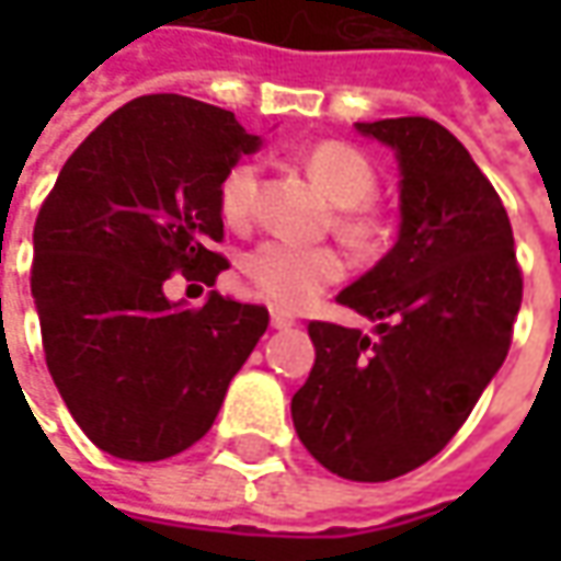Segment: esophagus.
Returning a JSON list of instances; mask_svg holds the SVG:
<instances>
[{
    "label": "esophagus",
    "instance_id": "34e87169",
    "mask_svg": "<svg viewBox=\"0 0 561 561\" xmlns=\"http://www.w3.org/2000/svg\"><path fill=\"white\" fill-rule=\"evenodd\" d=\"M296 324V318L290 312H284V309H271V328L274 331H287Z\"/></svg>",
    "mask_w": 561,
    "mask_h": 561
}]
</instances>
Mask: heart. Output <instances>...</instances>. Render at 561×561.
I'll return each instance as SVG.
<instances>
[{
    "label": "heart",
    "mask_w": 561,
    "mask_h": 561,
    "mask_svg": "<svg viewBox=\"0 0 561 561\" xmlns=\"http://www.w3.org/2000/svg\"><path fill=\"white\" fill-rule=\"evenodd\" d=\"M306 168H309L314 184L324 190V196L340 205L336 225L343 230V237L353 243H371L377 237V221L365 208V203L377 190V174L371 162L353 146L321 142L309 152ZM255 181H259V171L252 162L233 164L227 171L225 181L218 186V208H221L225 221L243 225L252 215ZM243 268L255 280V287L268 299H274L277 306L302 309L324 287H331L343 277V259L334 249H306L268 240L249 252Z\"/></svg>",
    "instance_id": "obj_1"
}]
</instances>
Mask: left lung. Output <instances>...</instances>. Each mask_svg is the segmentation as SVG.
<instances>
[{"mask_svg": "<svg viewBox=\"0 0 561 561\" xmlns=\"http://www.w3.org/2000/svg\"><path fill=\"white\" fill-rule=\"evenodd\" d=\"M399 164L393 249L336 302L375 334L312 321L314 365L290 402L302 446L346 481L434 459L506 362L522 271L496 190L431 118L358 121Z\"/></svg>", "mask_w": 561, "mask_h": 561, "instance_id": "1", "label": "left lung"}]
</instances>
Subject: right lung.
I'll return each mask as SVG.
<instances>
[{
    "label": "right lung",
    "instance_id": "1",
    "mask_svg": "<svg viewBox=\"0 0 561 561\" xmlns=\"http://www.w3.org/2000/svg\"><path fill=\"white\" fill-rule=\"evenodd\" d=\"M262 137L218 105L156 93L121 105L65 162L33 227L31 293L46 365L80 431L115 459L184 453L218 419L268 309L164 280L215 284L227 259L218 186Z\"/></svg>",
    "mask_w": 561,
    "mask_h": 561
}]
</instances>
